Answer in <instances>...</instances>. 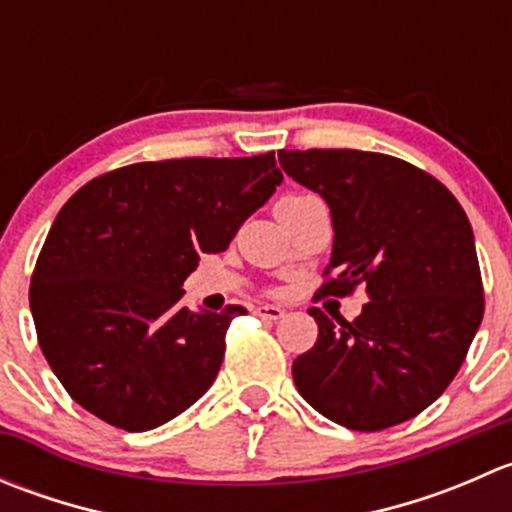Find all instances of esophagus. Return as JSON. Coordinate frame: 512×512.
Listing matches in <instances>:
<instances>
[{"instance_id": "1", "label": "esophagus", "mask_w": 512, "mask_h": 512, "mask_svg": "<svg viewBox=\"0 0 512 512\" xmlns=\"http://www.w3.org/2000/svg\"><path fill=\"white\" fill-rule=\"evenodd\" d=\"M252 314L260 319H270V322H275V319L285 317V309L275 307V304H257V307L252 309Z\"/></svg>"}]
</instances>
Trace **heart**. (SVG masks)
Instances as JSON below:
<instances>
[{
  "label": "heart",
  "mask_w": 512,
  "mask_h": 512,
  "mask_svg": "<svg viewBox=\"0 0 512 512\" xmlns=\"http://www.w3.org/2000/svg\"><path fill=\"white\" fill-rule=\"evenodd\" d=\"M287 198H309L307 193H297V195H287Z\"/></svg>",
  "instance_id": "heart-1"
}]
</instances>
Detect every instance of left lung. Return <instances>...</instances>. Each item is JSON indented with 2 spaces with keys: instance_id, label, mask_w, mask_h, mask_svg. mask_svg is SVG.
I'll return each mask as SVG.
<instances>
[{
  "instance_id": "8db88e82",
  "label": "left lung",
  "mask_w": 512,
  "mask_h": 512,
  "mask_svg": "<svg viewBox=\"0 0 512 512\" xmlns=\"http://www.w3.org/2000/svg\"><path fill=\"white\" fill-rule=\"evenodd\" d=\"M280 165L332 210L334 250L322 297L364 287L347 322L309 309L319 337L292 376L312 409L352 431H384L421 414L461 369L483 319L471 223L451 190L386 153L280 151Z\"/></svg>"
}]
</instances>
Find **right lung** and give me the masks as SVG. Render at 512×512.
Instances as JSON below:
<instances>
[{
    "label": "right lung",
    "instance_id": "right-lung-1",
    "mask_svg": "<svg viewBox=\"0 0 512 512\" xmlns=\"http://www.w3.org/2000/svg\"><path fill=\"white\" fill-rule=\"evenodd\" d=\"M280 183L275 153L170 158L108 170L66 200L29 304L41 352L76 404L138 433L210 389L227 327L247 309L188 312L183 282Z\"/></svg>",
    "mask_w": 512,
    "mask_h": 512
}]
</instances>
